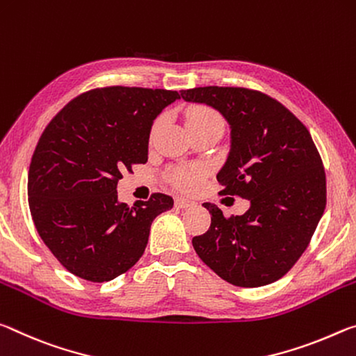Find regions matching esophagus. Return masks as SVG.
I'll list each match as a JSON object with an SVG mask.
<instances>
[{
    "label": "esophagus",
    "mask_w": 356,
    "mask_h": 356,
    "mask_svg": "<svg viewBox=\"0 0 356 356\" xmlns=\"http://www.w3.org/2000/svg\"><path fill=\"white\" fill-rule=\"evenodd\" d=\"M192 205H194V202L189 200V199H186V197H177V199H175V207L179 208V209L189 208Z\"/></svg>",
    "instance_id": "1"
}]
</instances>
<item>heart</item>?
I'll list each match as a JSON object with an SVG mask.
<instances>
[{
    "mask_svg": "<svg viewBox=\"0 0 356 356\" xmlns=\"http://www.w3.org/2000/svg\"><path fill=\"white\" fill-rule=\"evenodd\" d=\"M161 124V120L156 121L153 131H156ZM186 126L188 129H205V127H224V120L216 110L205 107V106H197L188 110L186 113ZM205 175V168L202 167H186L178 168L172 173V181L175 186H178L179 189L191 191L199 186L200 179Z\"/></svg>",
    "mask_w": 356,
    "mask_h": 356,
    "instance_id": "1",
    "label": "heart"
}]
</instances>
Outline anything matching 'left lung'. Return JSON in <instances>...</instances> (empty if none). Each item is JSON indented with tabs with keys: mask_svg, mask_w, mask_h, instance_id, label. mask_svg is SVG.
<instances>
[{
	"mask_svg": "<svg viewBox=\"0 0 356 356\" xmlns=\"http://www.w3.org/2000/svg\"><path fill=\"white\" fill-rule=\"evenodd\" d=\"M188 102L211 106L230 124L232 145L218 173L219 194L248 199L241 216L213 203L211 225L192 238L199 257L224 281L261 287L287 275L326 207L322 157L307 127L276 99L240 86L183 90Z\"/></svg>",
	"mask_w": 356,
	"mask_h": 356,
	"instance_id": "8db88e82",
	"label": "left lung"
}]
</instances>
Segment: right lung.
<instances>
[{"label":"right lung","instance_id":"right-lung-1","mask_svg":"<svg viewBox=\"0 0 356 356\" xmlns=\"http://www.w3.org/2000/svg\"><path fill=\"white\" fill-rule=\"evenodd\" d=\"M177 99L170 90L95 88L47 124L31 157L28 203L39 236L69 273L112 281L143 255L151 222L173 199L156 192L129 208L116 184L148 161L153 121Z\"/></svg>","mask_w":356,"mask_h":356}]
</instances>
